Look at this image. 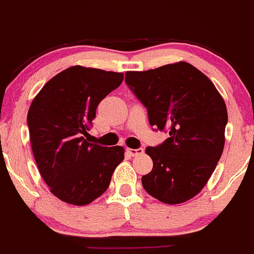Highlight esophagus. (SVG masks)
Instances as JSON below:
<instances>
[{
    "instance_id": "34e87169",
    "label": "esophagus",
    "mask_w": 254,
    "mask_h": 254,
    "mask_svg": "<svg viewBox=\"0 0 254 254\" xmlns=\"http://www.w3.org/2000/svg\"><path fill=\"white\" fill-rule=\"evenodd\" d=\"M127 152L129 153L131 157H136V155H140L144 152L143 148H137V149H132V148H127Z\"/></svg>"
}]
</instances>
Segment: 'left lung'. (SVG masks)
Segmentation results:
<instances>
[{
  "label": "left lung",
  "instance_id": "8db88e82",
  "mask_svg": "<svg viewBox=\"0 0 254 254\" xmlns=\"http://www.w3.org/2000/svg\"><path fill=\"white\" fill-rule=\"evenodd\" d=\"M125 82L148 112V121L170 137L147 147L153 169L142 177L147 193L169 205L201 191L224 148L227 106L213 83L190 64L129 71Z\"/></svg>",
  "mask_w": 254,
  "mask_h": 254
}]
</instances>
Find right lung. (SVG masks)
Segmentation results:
<instances>
[{
    "mask_svg": "<svg viewBox=\"0 0 254 254\" xmlns=\"http://www.w3.org/2000/svg\"><path fill=\"white\" fill-rule=\"evenodd\" d=\"M124 74L72 66L44 84L27 113L36 164L50 191L67 204H90L107 190L124 159L122 146L86 140L97 105L118 88Z\"/></svg>",
    "mask_w": 254,
    "mask_h": 254,
    "instance_id": "1",
    "label": "right lung"
}]
</instances>
